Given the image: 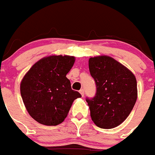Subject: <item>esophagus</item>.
<instances>
[{
	"label": "esophagus",
	"mask_w": 155,
	"mask_h": 155,
	"mask_svg": "<svg viewBox=\"0 0 155 155\" xmlns=\"http://www.w3.org/2000/svg\"><path fill=\"white\" fill-rule=\"evenodd\" d=\"M79 92H80V94H81V96H82V97H84V95H85V91H84L83 89H81V90H79Z\"/></svg>",
	"instance_id": "1"
}]
</instances>
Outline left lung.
<instances>
[{
    "instance_id": "8db88e82",
    "label": "left lung",
    "mask_w": 155,
    "mask_h": 155,
    "mask_svg": "<svg viewBox=\"0 0 155 155\" xmlns=\"http://www.w3.org/2000/svg\"><path fill=\"white\" fill-rule=\"evenodd\" d=\"M89 69L96 94L86 97L90 116L97 127L112 129L127 119L137 100V81L131 71L108 56L90 58Z\"/></svg>"
}]
</instances>
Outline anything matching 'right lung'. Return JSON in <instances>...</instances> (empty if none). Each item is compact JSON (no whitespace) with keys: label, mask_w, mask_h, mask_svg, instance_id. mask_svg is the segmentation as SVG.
Segmentation results:
<instances>
[{"label":"right lung","mask_w":155,"mask_h":155,"mask_svg":"<svg viewBox=\"0 0 155 155\" xmlns=\"http://www.w3.org/2000/svg\"><path fill=\"white\" fill-rule=\"evenodd\" d=\"M74 57L49 56L32 66L21 83V95L33 119L45 126H57L67 117L73 101L81 95L73 90L66 74Z\"/></svg>","instance_id":"add662e5"}]
</instances>
